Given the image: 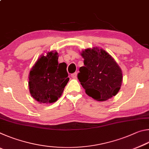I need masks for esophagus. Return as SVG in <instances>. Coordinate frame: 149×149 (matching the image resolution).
I'll use <instances>...</instances> for the list:
<instances>
[{"instance_id": "esophagus-1", "label": "esophagus", "mask_w": 149, "mask_h": 149, "mask_svg": "<svg viewBox=\"0 0 149 149\" xmlns=\"http://www.w3.org/2000/svg\"><path fill=\"white\" fill-rule=\"evenodd\" d=\"M77 72H75V73H74V74H72L71 75V77L72 78H74V79H76V78H77Z\"/></svg>"}]
</instances>
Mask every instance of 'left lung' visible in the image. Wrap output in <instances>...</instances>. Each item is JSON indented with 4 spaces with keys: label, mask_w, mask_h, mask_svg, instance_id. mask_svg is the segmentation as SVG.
<instances>
[{
    "label": "left lung",
    "mask_w": 149,
    "mask_h": 149,
    "mask_svg": "<svg viewBox=\"0 0 149 149\" xmlns=\"http://www.w3.org/2000/svg\"><path fill=\"white\" fill-rule=\"evenodd\" d=\"M84 66L77 75L81 85L89 97L105 101L116 95L122 85V70L114 59L102 49H86L81 53Z\"/></svg>",
    "instance_id": "left-lung-1"
}]
</instances>
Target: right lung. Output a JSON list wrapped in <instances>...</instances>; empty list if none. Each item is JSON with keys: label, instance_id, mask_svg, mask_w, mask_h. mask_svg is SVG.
<instances>
[{"label": "right lung", "instance_id": "1", "mask_svg": "<svg viewBox=\"0 0 149 149\" xmlns=\"http://www.w3.org/2000/svg\"><path fill=\"white\" fill-rule=\"evenodd\" d=\"M56 51L41 55L29 74V90L31 97L41 104L56 102L69 81L63 63L58 62Z\"/></svg>", "mask_w": 149, "mask_h": 149}]
</instances>
